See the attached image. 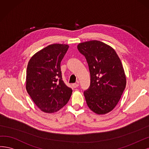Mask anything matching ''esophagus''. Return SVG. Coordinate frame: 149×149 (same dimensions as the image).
I'll return each mask as SVG.
<instances>
[{
	"label": "esophagus",
	"instance_id": "obj_1",
	"mask_svg": "<svg viewBox=\"0 0 149 149\" xmlns=\"http://www.w3.org/2000/svg\"><path fill=\"white\" fill-rule=\"evenodd\" d=\"M79 84L78 83H75V84H72V87L74 88H77V87H79Z\"/></svg>",
	"mask_w": 149,
	"mask_h": 149
}]
</instances>
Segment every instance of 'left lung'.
Wrapping results in <instances>:
<instances>
[{
	"label": "left lung",
	"mask_w": 149,
	"mask_h": 149,
	"mask_svg": "<svg viewBox=\"0 0 149 149\" xmlns=\"http://www.w3.org/2000/svg\"><path fill=\"white\" fill-rule=\"evenodd\" d=\"M88 63L90 85L84 91L89 108L98 114H106L116 106L126 85L122 63L111 47L100 41L77 46Z\"/></svg>",
	"instance_id": "left-lung-1"
}]
</instances>
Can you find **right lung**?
<instances>
[{
    "label": "right lung",
    "instance_id": "add662e5",
    "mask_svg": "<svg viewBox=\"0 0 149 149\" xmlns=\"http://www.w3.org/2000/svg\"><path fill=\"white\" fill-rule=\"evenodd\" d=\"M69 46L53 44L38 52L28 62L26 88L36 106L45 113L57 111L68 103L72 90L62 80L61 62Z\"/></svg>",
    "mask_w": 149,
    "mask_h": 149
}]
</instances>
